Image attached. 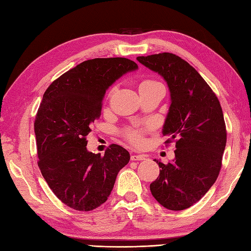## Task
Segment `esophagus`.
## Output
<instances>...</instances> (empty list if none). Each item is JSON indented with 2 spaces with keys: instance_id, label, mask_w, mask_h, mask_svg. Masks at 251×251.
Instances as JSON below:
<instances>
[{
  "instance_id": "34e87169",
  "label": "esophagus",
  "mask_w": 251,
  "mask_h": 251,
  "mask_svg": "<svg viewBox=\"0 0 251 251\" xmlns=\"http://www.w3.org/2000/svg\"><path fill=\"white\" fill-rule=\"evenodd\" d=\"M147 156L143 155V154H132L130 156L131 161H143V159H146Z\"/></svg>"
}]
</instances>
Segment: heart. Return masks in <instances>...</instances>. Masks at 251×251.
<instances>
[{"label": "heart", "instance_id": "heart-1", "mask_svg": "<svg viewBox=\"0 0 251 251\" xmlns=\"http://www.w3.org/2000/svg\"><path fill=\"white\" fill-rule=\"evenodd\" d=\"M153 81H143L140 86H143V85L149 84V83H152ZM143 135H145V130L141 129V128H127L124 131V136L127 140H128L131 145L134 146H140L142 145L143 142Z\"/></svg>", "mask_w": 251, "mask_h": 251}]
</instances>
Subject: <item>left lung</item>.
I'll return each mask as SVG.
<instances>
[{"instance_id": "1", "label": "left lung", "mask_w": 251, "mask_h": 251, "mask_svg": "<svg viewBox=\"0 0 251 251\" xmlns=\"http://www.w3.org/2000/svg\"><path fill=\"white\" fill-rule=\"evenodd\" d=\"M167 82L172 104L163 127L165 143L175 140L174 162L158 164L151 193L169 210H183L204 196L219 176L226 128L219 99L201 74L170 52L137 57Z\"/></svg>"}]
</instances>
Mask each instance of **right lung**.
Segmentation results:
<instances>
[{"mask_svg": "<svg viewBox=\"0 0 251 251\" xmlns=\"http://www.w3.org/2000/svg\"><path fill=\"white\" fill-rule=\"evenodd\" d=\"M136 69L127 58H95L63 73L43 96L34 122L37 165L54 194L73 209L102 205L129 162L128 151L117 145L104 155L88 152L86 137L101 115L105 90Z\"/></svg>", "mask_w": 251, "mask_h": 251, "instance_id": "obj_1", "label": "right lung"}]
</instances>
